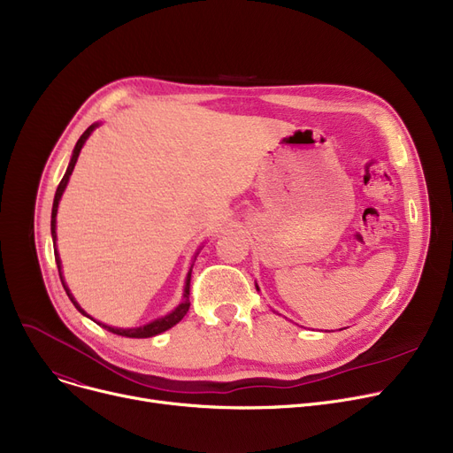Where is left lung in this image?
I'll use <instances>...</instances> for the list:
<instances>
[{"label": "left lung", "mask_w": 453, "mask_h": 453, "mask_svg": "<svg viewBox=\"0 0 453 453\" xmlns=\"http://www.w3.org/2000/svg\"><path fill=\"white\" fill-rule=\"evenodd\" d=\"M257 290H258V288H257Z\"/></svg>", "instance_id": "obj_1"}]
</instances>
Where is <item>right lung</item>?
I'll list each match as a JSON object with an SVG mask.
<instances>
[{"instance_id": "obj_1", "label": "right lung", "mask_w": 453, "mask_h": 453, "mask_svg": "<svg viewBox=\"0 0 453 453\" xmlns=\"http://www.w3.org/2000/svg\"><path fill=\"white\" fill-rule=\"evenodd\" d=\"M95 127L97 125H91L81 137H79V141H77V145H75V150H73V157H71V161H69V166H67V171H65V174H64V178H62V181L58 183V188H57V195H55V202H53V212H51V234H53V242H55V260H57V266H58V273H60V280H62V287H64V290H65V294H67V297L71 299V303H73L75 306H77V311L79 312H82L84 316H88L82 308L77 304V301L73 299V296L69 294V290H67V287H65V282H64V279H62V272H60V258H58V251H57V211H58V202H60V198H62V193H64V188H65V185H67V181H69V176H71V173H73V169H75V163H77V159H79V154H81V149H82V145L86 142V139L89 137V134L95 130ZM188 296H190V272H188V275H187V280H185V294H183V301H181V304L176 308L174 312H171L169 316H165V318H159V319H156V321H152V323H149V325H145V326H139V328H113V326H108V325H103V323H99L103 328H106V330H110V332H113V334H119V336H125V338H152V336H156V334H161V332H165V330H169L171 326H174L176 323H180L181 319H183V316L188 312V306H190V301H188Z\"/></svg>"}]
</instances>
